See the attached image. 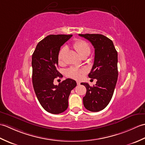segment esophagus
Wrapping results in <instances>:
<instances>
[{"label":"esophagus","instance_id":"1","mask_svg":"<svg viewBox=\"0 0 145 145\" xmlns=\"http://www.w3.org/2000/svg\"><path fill=\"white\" fill-rule=\"evenodd\" d=\"M76 84H77V85H80V82H78V81H77V82H76Z\"/></svg>","mask_w":145,"mask_h":145}]
</instances>
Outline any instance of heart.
I'll return each instance as SVG.
<instances>
[{
	"mask_svg": "<svg viewBox=\"0 0 145 145\" xmlns=\"http://www.w3.org/2000/svg\"><path fill=\"white\" fill-rule=\"evenodd\" d=\"M73 47L75 48L78 54L80 55L81 57L85 56V55H88L90 54L91 49L90 46L88 44V43L86 42L84 40H77L76 41L74 44H73ZM67 50V47H63L61 48L59 53L58 55V60L59 62H61L63 60L64 54L65 53ZM85 72L84 70H80L76 69L74 67L69 68V69L66 70V75L69 76L70 78H72L73 79L79 80L82 77V75Z\"/></svg>",
	"mask_w": 145,
	"mask_h": 145,
	"instance_id": "obj_1",
	"label": "heart"
}]
</instances>
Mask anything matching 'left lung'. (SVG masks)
I'll list each match as a JSON object with an SVG mask.
<instances>
[{"mask_svg":"<svg viewBox=\"0 0 145 145\" xmlns=\"http://www.w3.org/2000/svg\"><path fill=\"white\" fill-rule=\"evenodd\" d=\"M90 41L95 48L93 65L89 78L97 79L93 87L82 83L87 88L83 98L86 109L93 112L103 110L112 99L118 79V53L112 40L101 34H79Z\"/></svg>","mask_w":145,"mask_h":145,"instance_id":"left-lung-1","label":"left lung"}]
</instances>
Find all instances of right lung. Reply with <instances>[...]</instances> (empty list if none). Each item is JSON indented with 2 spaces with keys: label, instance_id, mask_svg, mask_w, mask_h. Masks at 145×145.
I'll return each mask as SVG.
<instances>
[{
  "label": "right lung",
  "instance_id": "1",
  "mask_svg": "<svg viewBox=\"0 0 145 145\" xmlns=\"http://www.w3.org/2000/svg\"><path fill=\"white\" fill-rule=\"evenodd\" d=\"M72 37V35H48L38 43L32 54L33 89L42 106L52 114H59L67 109L70 92L76 86V82L70 78L58 85L54 84L55 78L63 76L57 70L60 47Z\"/></svg>",
  "mask_w": 145,
  "mask_h": 145
}]
</instances>
